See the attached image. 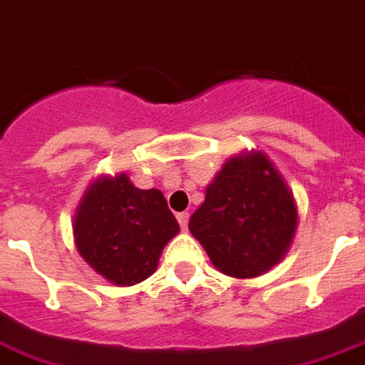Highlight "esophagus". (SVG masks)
Returning <instances> with one entry per match:
<instances>
[{
  "instance_id": "esophagus-1",
  "label": "esophagus",
  "mask_w": 365,
  "mask_h": 365,
  "mask_svg": "<svg viewBox=\"0 0 365 365\" xmlns=\"http://www.w3.org/2000/svg\"><path fill=\"white\" fill-rule=\"evenodd\" d=\"M177 219H179V225L182 231H186V227H188V213L182 212V213H177Z\"/></svg>"
}]
</instances>
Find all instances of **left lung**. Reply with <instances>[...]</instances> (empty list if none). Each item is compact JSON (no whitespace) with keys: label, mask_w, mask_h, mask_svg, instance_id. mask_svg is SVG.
<instances>
[{"label":"left lung","mask_w":365,"mask_h":365,"mask_svg":"<svg viewBox=\"0 0 365 365\" xmlns=\"http://www.w3.org/2000/svg\"><path fill=\"white\" fill-rule=\"evenodd\" d=\"M297 227L294 194L259 150L225 161L188 223L213 267L235 279L264 275L279 264Z\"/></svg>","instance_id":"8db88e82"}]
</instances>
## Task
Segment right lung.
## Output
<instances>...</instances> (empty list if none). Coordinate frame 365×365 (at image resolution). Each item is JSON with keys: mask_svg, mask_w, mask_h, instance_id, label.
Segmentation results:
<instances>
[{"mask_svg": "<svg viewBox=\"0 0 365 365\" xmlns=\"http://www.w3.org/2000/svg\"><path fill=\"white\" fill-rule=\"evenodd\" d=\"M180 227L161 190H142L127 173L101 175L76 205L73 237L82 259L109 283L130 287L158 269Z\"/></svg>", "mask_w": 365, "mask_h": 365, "instance_id": "right-lung-1", "label": "right lung"}]
</instances>
